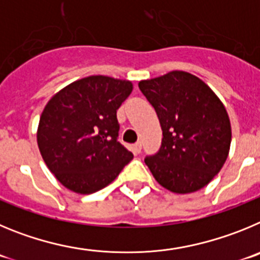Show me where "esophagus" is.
<instances>
[{
  "mask_svg": "<svg viewBox=\"0 0 260 260\" xmlns=\"http://www.w3.org/2000/svg\"><path fill=\"white\" fill-rule=\"evenodd\" d=\"M132 149H133V153H136V154L140 153V151H141V149H142V144H141V142H140V141H139V142H136V144L133 145Z\"/></svg>",
  "mask_w": 260,
  "mask_h": 260,
  "instance_id": "1",
  "label": "esophagus"
}]
</instances>
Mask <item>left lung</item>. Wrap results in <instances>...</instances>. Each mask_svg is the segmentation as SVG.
I'll use <instances>...</instances> for the list:
<instances>
[{"mask_svg":"<svg viewBox=\"0 0 260 260\" xmlns=\"http://www.w3.org/2000/svg\"><path fill=\"white\" fill-rule=\"evenodd\" d=\"M139 88L162 127V145L145 163L156 181L179 194L193 193L219 174L229 153L232 131L228 114L197 76L172 71L142 80Z\"/></svg>","mask_w":260,"mask_h":260,"instance_id":"1","label":"left lung"}]
</instances>
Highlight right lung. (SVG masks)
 <instances>
[{
  "label": "right lung",
  "mask_w": 260,
  "mask_h": 260,
  "mask_svg": "<svg viewBox=\"0 0 260 260\" xmlns=\"http://www.w3.org/2000/svg\"><path fill=\"white\" fill-rule=\"evenodd\" d=\"M132 88L131 81L98 75L70 84L48 102L37 144L51 174L67 189L94 193L133 159L118 141L116 118Z\"/></svg>",
  "instance_id": "obj_1"
}]
</instances>
